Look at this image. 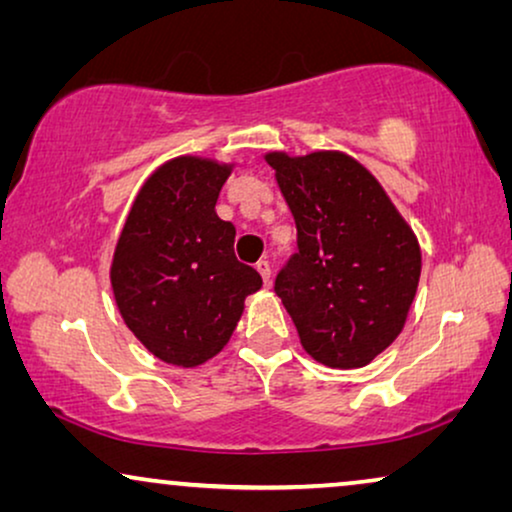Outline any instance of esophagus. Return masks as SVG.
<instances>
[{
  "mask_svg": "<svg viewBox=\"0 0 512 512\" xmlns=\"http://www.w3.org/2000/svg\"><path fill=\"white\" fill-rule=\"evenodd\" d=\"M256 270H258V275L263 277V282L265 284H270V279H272V268H270V263L268 261H261L256 265Z\"/></svg>",
  "mask_w": 512,
  "mask_h": 512,
  "instance_id": "obj_1",
  "label": "esophagus"
}]
</instances>
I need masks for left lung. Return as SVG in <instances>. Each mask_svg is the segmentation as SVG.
Wrapping results in <instances>:
<instances>
[{
    "label": "left lung",
    "instance_id": "left-lung-1",
    "mask_svg": "<svg viewBox=\"0 0 512 512\" xmlns=\"http://www.w3.org/2000/svg\"><path fill=\"white\" fill-rule=\"evenodd\" d=\"M289 205L298 251L275 291L300 345L328 368H363L403 331L422 249L380 181L342 151L265 153Z\"/></svg>",
    "mask_w": 512,
    "mask_h": 512
}]
</instances>
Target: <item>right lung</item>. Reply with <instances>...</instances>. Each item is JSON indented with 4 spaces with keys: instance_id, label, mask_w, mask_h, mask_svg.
I'll list each match as a JSON object with an SVG mask.
<instances>
[{
    "instance_id": "obj_1",
    "label": "right lung",
    "mask_w": 512,
    "mask_h": 512,
    "mask_svg": "<svg viewBox=\"0 0 512 512\" xmlns=\"http://www.w3.org/2000/svg\"><path fill=\"white\" fill-rule=\"evenodd\" d=\"M233 163L179 156L144 181L118 237L111 289L135 338L160 361L195 368L228 345L261 275L235 256L216 200Z\"/></svg>"
}]
</instances>
